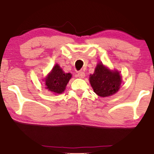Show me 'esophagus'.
Here are the masks:
<instances>
[{
	"label": "esophagus",
	"instance_id": "obj_1",
	"mask_svg": "<svg viewBox=\"0 0 154 154\" xmlns=\"http://www.w3.org/2000/svg\"><path fill=\"white\" fill-rule=\"evenodd\" d=\"M77 76H78V77H79V78H84L85 76V74L82 71H79L77 72Z\"/></svg>",
	"mask_w": 154,
	"mask_h": 154
}]
</instances>
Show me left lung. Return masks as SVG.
Instances as JSON below:
<instances>
[{"label": "left lung", "mask_w": 154, "mask_h": 154, "mask_svg": "<svg viewBox=\"0 0 154 154\" xmlns=\"http://www.w3.org/2000/svg\"><path fill=\"white\" fill-rule=\"evenodd\" d=\"M89 82L94 91L100 97L115 94L120 88L122 77L117 71H111L102 63H99L94 72L90 75Z\"/></svg>", "instance_id": "obj_1"}]
</instances>
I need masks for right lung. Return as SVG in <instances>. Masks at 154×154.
Instances as JSON below:
<instances>
[{
    "label": "right lung",
    "instance_id": "1",
    "mask_svg": "<svg viewBox=\"0 0 154 154\" xmlns=\"http://www.w3.org/2000/svg\"><path fill=\"white\" fill-rule=\"evenodd\" d=\"M71 77L70 73H65L57 64L45 78L46 89L54 93L61 94Z\"/></svg>",
    "mask_w": 154,
    "mask_h": 154
}]
</instances>
